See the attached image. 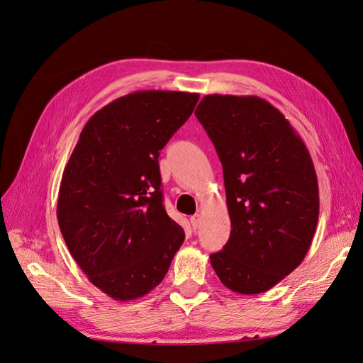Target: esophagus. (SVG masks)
Listing matches in <instances>:
<instances>
[{
	"instance_id": "34e87169",
	"label": "esophagus",
	"mask_w": 363,
	"mask_h": 363,
	"mask_svg": "<svg viewBox=\"0 0 363 363\" xmlns=\"http://www.w3.org/2000/svg\"><path fill=\"white\" fill-rule=\"evenodd\" d=\"M200 223H201V216H200V213H196V215L191 216V225H192V228H194V230H196V228L200 227Z\"/></svg>"
}]
</instances>
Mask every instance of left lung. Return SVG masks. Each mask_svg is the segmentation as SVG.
<instances>
[{"mask_svg":"<svg viewBox=\"0 0 363 363\" xmlns=\"http://www.w3.org/2000/svg\"><path fill=\"white\" fill-rule=\"evenodd\" d=\"M223 163L232 232L211 263L225 288L276 286L311 248L320 215L309 150L284 115L255 95H206L195 111Z\"/></svg>","mask_w":363,"mask_h":363,"instance_id":"obj_1","label":"left lung"}]
</instances>
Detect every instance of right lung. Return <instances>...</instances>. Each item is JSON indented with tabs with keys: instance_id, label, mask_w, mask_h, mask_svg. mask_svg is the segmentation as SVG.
I'll use <instances>...</instances> for the list:
<instances>
[{
	"instance_id": "right-lung-1",
	"label": "right lung",
	"mask_w": 363,
	"mask_h": 363,
	"mask_svg": "<svg viewBox=\"0 0 363 363\" xmlns=\"http://www.w3.org/2000/svg\"><path fill=\"white\" fill-rule=\"evenodd\" d=\"M199 94L138 91L91 116L65 167L57 221L71 256L116 301L140 298L184 240L163 207L159 151L192 115Z\"/></svg>"
}]
</instances>
